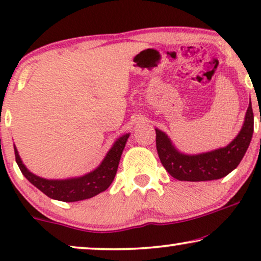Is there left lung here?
Returning a JSON list of instances; mask_svg holds the SVG:
<instances>
[{
	"instance_id": "left-lung-1",
	"label": "left lung",
	"mask_w": 261,
	"mask_h": 261,
	"mask_svg": "<svg viewBox=\"0 0 261 261\" xmlns=\"http://www.w3.org/2000/svg\"><path fill=\"white\" fill-rule=\"evenodd\" d=\"M253 127L254 116L252 103L249 101L241 130L226 147L199 154H185L174 147L171 139L164 132L155 128L156 151L163 166L178 180L205 181L220 179L237 169L244 158L251 144Z\"/></svg>"
}]
</instances>
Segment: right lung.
Instances as JSON below:
<instances>
[{
	"label": "right lung",
	"instance_id": "add662e5",
	"mask_svg": "<svg viewBox=\"0 0 261 261\" xmlns=\"http://www.w3.org/2000/svg\"><path fill=\"white\" fill-rule=\"evenodd\" d=\"M128 138H129V133L117 139L102 163L94 171L82 177L67 178V179H46V178H41L32 173L23 165L15 146H14V152H15L16 164L19 165L21 172L35 188H38L52 199L63 202H77L94 197L109 188L115 178L121 154H122Z\"/></svg>",
	"mask_w": 261,
	"mask_h": 261
}]
</instances>
